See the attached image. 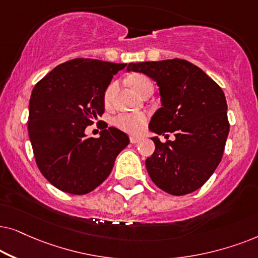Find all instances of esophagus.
<instances>
[{
    "label": "esophagus",
    "instance_id": "esophagus-1",
    "mask_svg": "<svg viewBox=\"0 0 258 258\" xmlns=\"http://www.w3.org/2000/svg\"><path fill=\"white\" fill-rule=\"evenodd\" d=\"M130 142H131L132 144H137V143H139V142H140V138H138V137L132 136L131 138H130Z\"/></svg>",
    "mask_w": 258,
    "mask_h": 258
}]
</instances>
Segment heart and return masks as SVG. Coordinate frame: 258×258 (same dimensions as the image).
I'll return each instance as SVG.
<instances>
[{
	"label": "heart",
	"instance_id": "heart-1",
	"mask_svg": "<svg viewBox=\"0 0 258 258\" xmlns=\"http://www.w3.org/2000/svg\"><path fill=\"white\" fill-rule=\"evenodd\" d=\"M130 84L132 85V87L136 89L137 92L140 94L144 91V88L147 87L149 85H152V81L150 80V78H147L144 74H135L130 77ZM116 89V84L112 82L106 89L105 95H104V101L106 105H108L112 101L113 94H114ZM114 125L119 127L120 130L125 131L130 135H138L142 131L143 126L146 122V115L143 113H120L113 120Z\"/></svg>",
	"mask_w": 258,
	"mask_h": 258
}]
</instances>
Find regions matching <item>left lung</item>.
I'll use <instances>...</instances> for the list:
<instances>
[{"label":"left lung","instance_id":"left-lung-1","mask_svg":"<svg viewBox=\"0 0 258 258\" xmlns=\"http://www.w3.org/2000/svg\"><path fill=\"white\" fill-rule=\"evenodd\" d=\"M157 82L161 107L149 128L169 139L153 140L156 150L145 161L158 187L173 196L191 194L204 185L217 169L229 135L228 105L222 88L201 68L186 60L128 63Z\"/></svg>","mask_w":258,"mask_h":258}]
</instances>
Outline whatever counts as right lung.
<instances>
[{
    "label": "right lung",
    "mask_w": 258,
    "mask_h": 258,
    "mask_svg": "<svg viewBox=\"0 0 258 258\" xmlns=\"http://www.w3.org/2000/svg\"><path fill=\"white\" fill-rule=\"evenodd\" d=\"M126 63L73 59L56 66L34 87L28 135L36 165L59 190L86 195L109 176L115 158L128 145L126 133L102 127L99 138L85 130L105 111L104 95Z\"/></svg>",
    "instance_id": "right-lung-1"
}]
</instances>
